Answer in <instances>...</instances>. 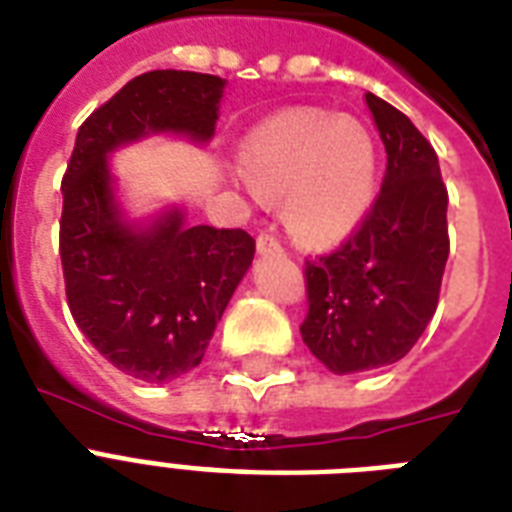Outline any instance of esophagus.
<instances>
[{"mask_svg":"<svg viewBox=\"0 0 512 512\" xmlns=\"http://www.w3.org/2000/svg\"><path fill=\"white\" fill-rule=\"evenodd\" d=\"M257 252H260V255H279L281 252L279 239L271 236V233H260V236H257Z\"/></svg>","mask_w":512,"mask_h":512,"instance_id":"obj_1","label":"esophagus"}]
</instances>
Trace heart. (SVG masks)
Segmentation results:
<instances>
[{
	"label": "heart",
	"mask_w": 512,
	"mask_h": 512,
	"mask_svg": "<svg viewBox=\"0 0 512 512\" xmlns=\"http://www.w3.org/2000/svg\"><path fill=\"white\" fill-rule=\"evenodd\" d=\"M241 177L263 199H287L284 215L311 247L340 244L364 223L380 156L364 124L321 108L268 116L239 146Z\"/></svg>",
	"instance_id": "heart-1"
}]
</instances>
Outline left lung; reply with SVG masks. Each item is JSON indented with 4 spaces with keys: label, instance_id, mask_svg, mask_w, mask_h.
Instances as JSON below:
<instances>
[{
    "label": "left lung",
    "instance_id": "1",
    "mask_svg": "<svg viewBox=\"0 0 512 512\" xmlns=\"http://www.w3.org/2000/svg\"><path fill=\"white\" fill-rule=\"evenodd\" d=\"M388 154L382 191L356 236L305 263L308 316L300 335L335 374L396 364L433 319L449 231L438 156L398 108L366 92Z\"/></svg>",
    "mask_w": 512,
    "mask_h": 512
}]
</instances>
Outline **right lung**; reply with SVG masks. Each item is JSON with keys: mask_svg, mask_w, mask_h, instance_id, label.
I'll use <instances>...</instances> for the list:
<instances>
[{"mask_svg": "<svg viewBox=\"0 0 512 512\" xmlns=\"http://www.w3.org/2000/svg\"><path fill=\"white\" fill-rule=\"evenodd\" d=\"M225 79L148 71L127 82L76 132L63 177L60 260L68 308L82 335L119 372L172 382L201 364L225 305L255 257L241 228L188 225L170 204L130 217L111 154L154 135L207 146Z\"/></svg>", "mask_w": 512, "mask_h": 512, "instance_id": "1", "label": "right lung"}]
</instances>
